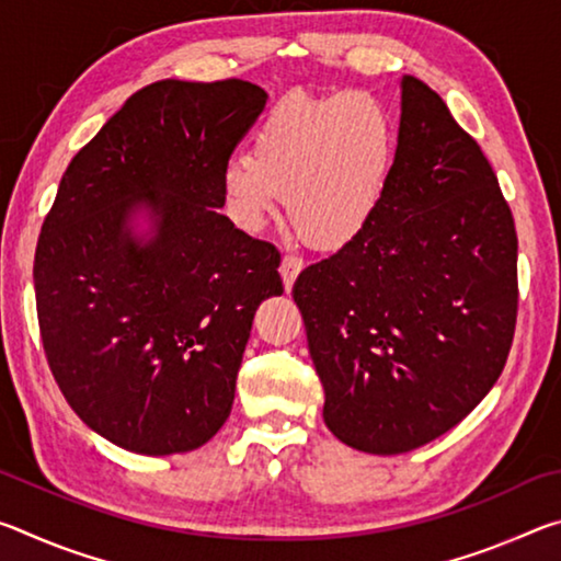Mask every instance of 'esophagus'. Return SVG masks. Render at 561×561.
Listing matches in <instances>:
<instances>
[{"instance_id": "esophagus-1", "label": "esophagus", "mask_w": 561, "mask_h": 561, "mask_svg": "<svg viewBox=\"0 0 561 561\" xmlns=\"http://www.w3.org/2000/svg\"><path fill=\"white\" fill-rule=\"evenodd\" d=\"M304 267V262L299 257H294V254H284L282 264H279V274H282V282H284V289H291L294 287V279L299 277V272Z\"/></svg>"}]
</instances>
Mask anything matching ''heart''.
<instances>
[{
    "instance_id": "heart-1",
    "label": "heart",
    "mask_w": 561,
    "mask_h": 561,
    "mask_svg": "<svg viewBox=\"0 0 561 561\" xmlns=\"http://www.w3.org/2000/svg\"><path fill=\"white\" fill-rule=\"evenodd\" d=\"M396 150L391 111L368 93L289 96L254 133V156L225 160L222 207L240 230L260 232L289 203L311 244L341 250L381 210Z\"/></svg>"
}]
</instances>
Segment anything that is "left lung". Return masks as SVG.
<instances>
[{
	"mask_svg": "<svg viewBox=\"0 0 561 561\" xmlns=\"http://www.w3.org/2000/svg\"><path fill=\"white\" fill-rule=\"evenodd\" d=\"M324 423L374 455L421 448L505 368L517 232L478 140L415 76L401 81L396 165L368 230L294 282Z\"/></svg>",
	"mask_w": 561,
	"mask_h": 561,
	"instance_id": "1",
	"label": "left lung"
}]
</instances>
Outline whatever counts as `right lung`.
<instances>
[{
    "instance_id": "add662e5",
    "label": "right lung",
    "mask_w": 561,
    "mask_h": 561,
    "mask_svg": "<svg viewBox=\"0 0 561 561\" xmlns=\"http://www.w3.org/2000/svg\"><path fill=\"white\" fill-rule=\"evenodd\" d=\"M267 93L242 79L156 81L66 168L34 257L44 354L73 413L118 448L173 455L230 417L277 247L217 213L220 170ZM144 211L146 236L129 222Z\"/></svg>"
}]
</instances>
